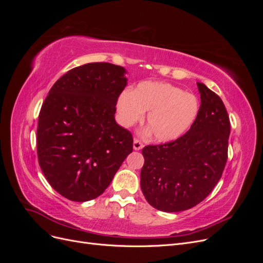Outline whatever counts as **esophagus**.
<instances>
[{
	"instance_id": "esophagus-1",
	"label": "esophagus",
	"mask_w": 263,
	"mask_h": 263,
	"mask_svg": "<svg viewBox=\"0 0 263 263\" xmlns=\"http://www.w3.org/2000/svg\"><path fill=\"white\" fill-rule=\"evenodd\" d=\"M133 147H134V150H140L142 147H144V145H142V142L138 139H134V144H133Z\"/></svg>"
}]
</instances>
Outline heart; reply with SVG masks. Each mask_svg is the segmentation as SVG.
I'll use <instances>...</instances> for the list:
<instances>
[{
	"mask_svg": "<svg viewBox=\"0 0 263 263\" xmlns=\"http://www.w3.org/2000/svg\"><path fill=\"white\" fill-rule=\"evenodd\" d=\"M118 112L125 126L140 121L145 112L147 126L158 141L181 137L195 121L198 101L193 94L169 83L145 81L118 100Z\"/></svg>",
	"mask_w": 263,
	"mask_h": 263,
	"instance_id": "1",
	"label": "heart"
}]
</instances>
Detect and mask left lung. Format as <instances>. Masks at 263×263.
<instances>
[{
    "label": "left lung",
    "mask_w": 263,
    "mask_h": 263,
    "mask_svg": "<svg viewBox=\"0 0 263 263\" xmlns=\"http://www.w3.org/2000/svg\"><path fill=\"white\" fill-rule=\"evenodd\" d=\"M201 106L191 128L171 142L142 149L140 186L153 208L168 213L194 208L221 178L230 123L216 93L197 82Z\"/></svg>",
    "instance_id": "left-lung-1"
}]
</instances>
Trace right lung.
<instances>
[{
  "label": "right lung",
  "mask_w": 263,
  "mask_h": 263,
  "mask_svg": "<svg viewBox=\"0 0 263 263\" xmlns=\"http://www.w3.org/2000/svg\"><path fill=\"white\" fill-rule=\"evenodd\" d=\"M126 70L86 63L55 81L39 113L38 162L49 184L70 201L100 196L133 151L130 132L115 122Z\"/></svg>",
  "instance_id": "add662e5"
}]
</instances>
